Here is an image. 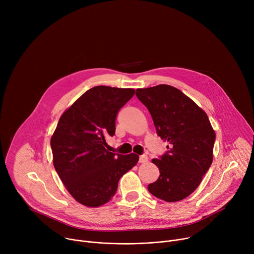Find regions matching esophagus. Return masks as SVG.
Listing matches in <instances>:
<instances>
[{
  "instance_id": "esophagus-1",
  "label": "esophagus",
  "mask_w": 254,
  "mask_h": 254,
  "mask_svg": "<svg viewBox=\"0 0 254 254\" xmlns=\"http://www.w3.org/2000/svg\"><path fill=\"white\" fill-rule=\"evenodd\" d=\"M148 160H149L148 156L143 155V156H140V157H139V159H138V162H139L140 164H144V163H147V162H148Z\"/></svg>"
}]
</instances>
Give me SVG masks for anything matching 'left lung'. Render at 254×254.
I'll use <instances>...</instances> for the list:
<instances>
[{
	"mask_svg": "<svg viewBox=\"0 0 254 254\" xmlns=\"http://www.w3.org/2000/svg\"><path fill=\"white\" fill-rule=\"evenodd\" d=\"M158 135L169 142L168 152L152 162L160 177L150 184L151 194L166 202L187 198L200 185L213 161L215 131L206 113L178 88L160 84L137 88Z\"/></svg>",
	"mask_w": 254,
	"mask_h": 254,
	"instance_id": "obj_1",
	"label": "left lung"
}]
</instances>
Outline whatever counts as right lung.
<instances>
[{
    "mask_svg": "<svg viewBox=\"0 0 254 254\" xmlns=\"http://www.w3.org/2000/svg\"><path fill=\"white\" fill-rule=\"evenodd\" d=\"M133 94L132 88H90L62 114L51 136L54 168L70 195L84 206L110 201L120 179L138 161L133 153L105 149V136L115 134L118 113Z\"/></svg>",
    "mask_w": 254,
    "mask_h": 254,
    "instance_id": "1",
    "label": "right lung"
}]
</instances>
